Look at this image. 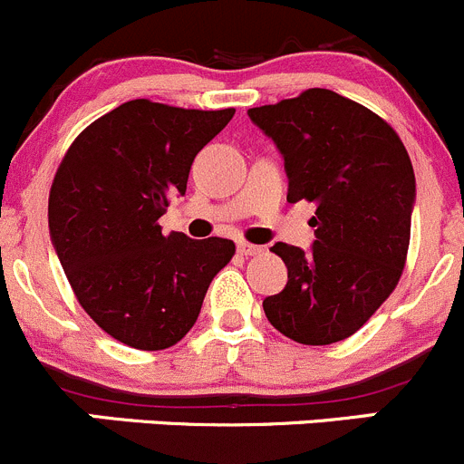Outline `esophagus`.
Instances as JSON below:
<instances>
[{
    "instance_id": "34e87169",
    "label": "esophagus",
    "mask_w": 464,
    "mask_h": 464,
    "mask_svg": "<svg viewBox=\"0 0 464 464\" xmlns=\"http://www.w3.org/2000/svg\"><path fill=\"white\" fill-rule=\"evenodd\" d=\"M261 250H264V247L255 246V243H246V241L237 243V252L243 256H255V255H259Z\"/></svg>"
}]
</instances>
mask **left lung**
Masks as SVG:
<instances>
[{
    "label": "left lung",
    "mask_w": 464,
    "mask_h": 464,
    "mask_svg": "<svg viewBox=\"0 0 464 464\" xmlns=\"http://www.w3.org/2000/svg\"><path fill=\"white\" fill-rule=\"evenodd\" d=\"M247 117L282 153L288 203L318 205L309 250L270 247L288 282L264 300L266 318L302 345L345 341L401 277L417 196L411 158L382 117L323 87Z\"/></svg>",
    "instance_id": "1"
}]
</instances>
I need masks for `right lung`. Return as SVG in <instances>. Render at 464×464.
<instances>
[{
	"instance_id": "right-lung-1",
	"label": "right lung",
	"mask_w": 464,
	"mask_h": 464,
	"mask_svg": "<svg viewBox=\"0 0 464 464\" xmlns=\"http://www.w3.org/2000/svg\"><path fill=\"white\" fill-rule=\"evenodd\" d=\"M234 117L135 99L96 119L70 146L49 194V234L78 302L135 350H167L198 320L205 293L232 259L230 238L162 234L189 169Z\"/></svg>"
}]
</instances>
